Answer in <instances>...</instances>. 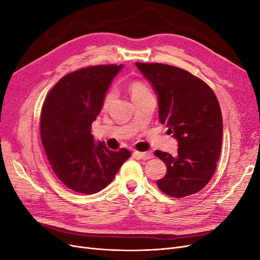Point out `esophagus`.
<instances>
[{"label":"esophagus","mask_w":260,"mask_h":260,"mask_svg":"<svg viewBox=\"0 0 260 260\" xmlns=\"http://www.w3.org/2000/svg\"><path fill=\"white\" fill-rule=\"evenodd\" d=\"M133 156L136 157V158H140V159H144V160H148L151 159L154 157L152 152H145V153H141V152H133Z\"/></svg>","instance_id":"obj_1"}]
</instances>
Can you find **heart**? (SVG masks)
Returning a JSON list of instances; mask_svg holds the SVG:
<instances>
[{
  "mask_svg": "<svg viewBox=\"0 0 260 260\" xmlns=\"http://www.w3.org/2000/svg\"><path fill=\"white\" fill-rule=\"evenodd\" d=\"M128 90L130 92L132 101L151 93V92H149L147 86H146V84L142 81H139V80L130 82L129 85H128ZM114 100H115V92L113 90L106 92L105 96L103 99V103H102V108L108 109L109 107H111V105L113 104Z\"/></svg>",
  "mask_w": 260,
  "mask_h": 260,
  "instance_id": "1",
  "label": "heart"
}]
</instances>
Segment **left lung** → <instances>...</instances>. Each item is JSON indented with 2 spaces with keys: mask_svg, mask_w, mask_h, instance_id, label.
I'll return each instance as SVG.
<instances>
[{
  "mask_svg": "<svg viewBox=\"0 0 260 260\" xmlns=\"http://www.w3.org/2000/svg\"><path fill=\"white\" fill-rule=\"evenodd\" d=\"M158 95L159 121L178 140L176 157L155 155L167 172L159 190L181 199L201 191L214 176L221 152L222 115L210 86L186 70L160 62H136Z\"/></svg>",
  "mask_w": 260,
  "mask_h": 260,
  "instance_id": "left-lung-1",
  "label": "left lung"
}]
</instances>
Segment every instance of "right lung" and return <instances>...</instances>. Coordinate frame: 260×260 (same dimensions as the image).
Masks as SVG:
<instances>
[{
    "label": "right lung",
    "instance_id": "add662e5",
    "mask_svg": "<svg viewBox=\"0 0 260 260\" xmlns=\"http://www.w3.org/2000/svg\"><path fill=\"white\" fill-rule=\"evenodd\" d=\"M122 65H96L64 76L46 95L41 112V141L54 174L70 190L94 194L112 182L131 156L94 143L96 119L113 78Z\"/></svg>",
    "mask_w": 260,
    "mask_h": 260
}]
</instances>
